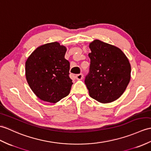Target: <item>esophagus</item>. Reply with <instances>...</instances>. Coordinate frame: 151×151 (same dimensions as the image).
Masks as SVG:
<instances>
[{
	"mask_svg": "<svg viewBox=\"0 0 151 151\" xmlns=\"http://www.w3.org/2000/svg\"><path fill=\"white\" fill-rule=\"evenodd\" d=\"M83 75L82 74V73H80V74H78L76 75V78L77 80H82L83 78Z\"/></svg>",
	"mask_w": 151,
	"mask_h": 151,
	"instance_id": "1",
	"label": "esophagus"
}]
</instances>
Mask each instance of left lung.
Wrapping results in <instances>:
<instances>
[{
	"instance_id": "1",
	"label": "left lung",
	"mask_w": 151,
	"mask_h": 151,
	"mask_svg": "<svg viewBox=\"0 0 151 151\" xmlns=\"http://www.w3.org/2000/svg\"><path fill=\"white\" fill-rule=\"evenodd\" d=\"M89 48V72L85 78L89 95L100 103L114 101L130 82L129 60L120 49L99 40L90 43Z\"/></svg>"
}]
</instances>
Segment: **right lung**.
Masks as SVG:
<instances>
[{"instance_id":"add662e5","label":"right lung","mask_w":151,"mask_h":151,"mask_svg":"<svg viewBox=\"0 0 151 151\" xmlns=\"http://www.w3.org/2000/svg\"><path fill=\"white\" fill-rule=\"evenodd\" d=\"M66 47L51 42L37 47L26 62L27 82L42 100L57 103L70 93L69 62L64 58Z\"/></svg>"}]
</instances>
